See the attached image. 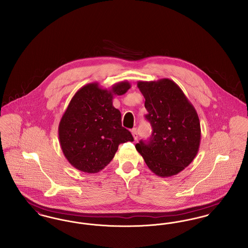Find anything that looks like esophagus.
I'll list each match as a JSON object with an SVG mask.
<instances>
[{
	"label": "esophagus",
	"mask_w": 248,
	"mask_h": 248,
	"mask_svg": "<svg viewBox=\"0 0 248 248\" xmlns=\"http://www.w3.org/2000/svg\"><path fill=\"white\" fill-rule=\"evenodd\" d=\"M131 132H132V135H133L134 140H138V132H137V128H133V129L131 130Z\"/></svg>",
	"instance_id": "obj_1"
}]
</instances>
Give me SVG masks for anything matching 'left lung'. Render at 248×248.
<instances>
[{
    "instance_id": "obj_1",
    "label": "left lung",
    "mask_w": 248,
    "mask_h": 248,
    "mask_svg": "<svg viewBox=\"0 0 248 248\" xmlns=\"http://www.w3.org/2000/svg\"><path fill=\"white\" fill-rule=\"evenodd\" d=\"M153 134L136 144L146 165L161 177L175 176L198 154L200 121L196 109L177 83L170 79L138 82Z\"/></svg>"
}]
</instances>
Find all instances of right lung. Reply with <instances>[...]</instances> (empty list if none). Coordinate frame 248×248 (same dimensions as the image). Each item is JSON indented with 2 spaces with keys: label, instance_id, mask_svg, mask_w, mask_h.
<instances>
[{
  "label": "right lung",
  "instance_id": "add662e5",
  "mask_svg": "<svg viewBox=\"0 0 248 248\" xmlns=\"http://www.w3.org/2000/svg\"><path fill=\"white\" fill-rule=\"evenodd\" d=\"M130 87L127 81L108 90L91 83L73 95L59 125L60 147L73 167L97 173L113 159L121 143L134 141L129 131L122 126L120 110L112 105L113 96L125 94Z\"/></svg>",
  "mask_w": 248,
  "mask_h": 248
}]
</instances>
